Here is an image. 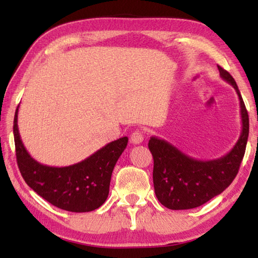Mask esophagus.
Instances as JSON below:
<instances>
[{"instance_id":"1","label":"esophagus","mask_w":258,"mask_h":258,"mask_svg":"<svg viewBox=\"0 0 258 258\" xmlns=\"http://www.w3.org/2000/svg\"><path fill=\"white\" fill-rule=\"evenodd\" d=\"M143 140H144V136L141 130H135V132L130 135V141H132L133 144H141L143 142Z\"/></svg>"}]
</instances>
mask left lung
<instances>
[{
  "label": "left lung",
  "instance_id": "obj_1",
  "mask_svg": "<svg viewBox=\"0 0 258 258\" xmlns=\"http://www.w3.org/2000/svg\"><path fill=\"white\" fill-rule=\"evenodd\" d=\"M218 67L220 76L231 84L238 95L242 130L234 148L216 160H196L182 153L165 140L151 136L148 143L154 157L155 194L162 206L185 210L207 203L223 192L237 175L249 136V116L234 77Z\"/></svg>",
  "mask_w": 258,
  "mask_h": 258
}]
</instances>
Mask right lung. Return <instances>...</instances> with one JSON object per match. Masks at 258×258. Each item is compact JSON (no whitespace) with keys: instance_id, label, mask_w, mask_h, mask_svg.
<instances>
[{"instance_id":"add662e5","label":"right lung","mask_w":258,"mask_h":258,"mask_svg":"<svg viewBox=\"0 0 258 258\" xmlns=\"http://www.w3.org/2000/svg\"><path fill=\"white\" fill-rule=\"evenodd\" d=\"M16 109L14 140L20 172L28 185L45 201L72 213H88L100 208L109 195L116 162L128 144V137L112 141L86 160L68 167L41 164L28 153L21 140Z\"/></svg>"}]
</instances>
